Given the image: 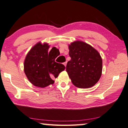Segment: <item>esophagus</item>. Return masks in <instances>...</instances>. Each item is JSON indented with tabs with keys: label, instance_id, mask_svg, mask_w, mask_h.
Returning a JSON list of instances; mask_svg holds the SVG:
<instances>
[{
	"label": "esophagus",
	"instance_id": "34e87169",
	"mask_svg": "<svg viewBox=\"0 0 128 128\" xmlns=\"http://www.w3.org/2000/svg\"><path fill=\"white\" fill-rule=\"evenodd\" d=\"M64 66H65V67H66V64H67V62H64Z\"/></svg>",
	"mask_w": 128,
	"mask_h": 128
}]
</instances>
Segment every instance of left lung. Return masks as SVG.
Here are the masks:
<instances>
[{
    "label": "left lung",
    "mask_w": 128,
    "mask_h": 128,
    "mask_svg": "<svg viewBox=\"0 0 128 128\" xmlns=\"http://www.w3.org/2000/svg\"><path fill=\"white\" fill-rule=\"evenodd\" d=\"M71 60L66 72L73 84L80 88L95 86L101 77L102 60L100 54L90 44L76 41L68 45Z\"/></svg>",
    "instance_id": "1"
}]
</instances>
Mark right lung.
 I'll use <instances>...</instances> for the list:
<instances>
[{
    "mask_svg": "<svg viewBox=\"0 0 128 128\" xmlns=\"http://www.w3.org/2000/svg\"><path fill=\"white\" fill-rule=\"evenodd\" d=\"M38 42L29 51L24 61V72L34 86L44 88L54 82L53 79L64 71L65 66L55 61L60 55L59 50Z\"/></svg>",
    "mask_w": 128,
    "mask_h": 128,
    "instance_id": "add662e5",
    "label": "right lung"
}]
</instances>
